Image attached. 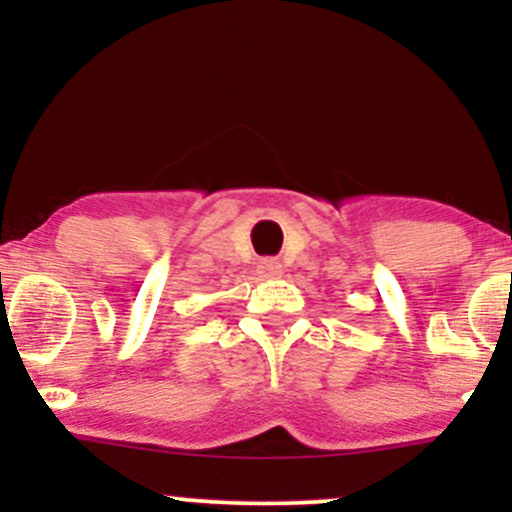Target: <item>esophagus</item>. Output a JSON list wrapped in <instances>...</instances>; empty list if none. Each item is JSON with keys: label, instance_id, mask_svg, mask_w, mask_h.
I'll list each match as a JSON object with an SVG mask.
<instances>
[{"label": "esophagus", "instance_id": "esophagus-1", "mask_svg": "<svg viewBox=\"0 0 512 512\" xmlns=\"http://www.w3.org/2000/svg\"><path fill=\"white\" fill-rule=\"evenodd\" d=\"M284 272V267H281L279 260H274V257H264V260L257 264V274L262 276V279H276V276H281Z\"/></svg>", "mask_w": 512, "mask_h": 512}]
</instances>
